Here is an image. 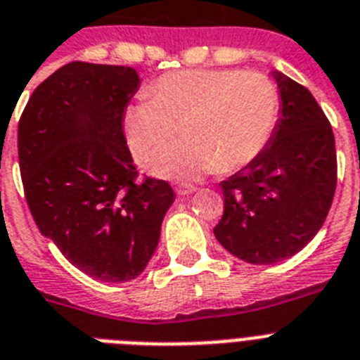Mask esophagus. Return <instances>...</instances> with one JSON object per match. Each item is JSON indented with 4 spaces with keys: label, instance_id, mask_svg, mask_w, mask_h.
<instances>
[{
    "label": "esophagus",
    "instance_id": "34e87169",
    "mask_svg": "<svg viewBox=\"0 0 360 360\" xmlns=\"http://www.w3.org/2000/svg\"><path fill=\"white\" fill-rule=\"evenodd\" d=\"M195 191H197V187L191 186V184H180V186H176V195H180V197L191 195Z\"/></svg>",
    "mask_w": 360,
    "mask_h": 360
}]
</instances>
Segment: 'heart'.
Instances as JSON below:
<instances>
[{
    "instance_id": "obj_1",
    "label": "heart",
    "mask_w": 360,
    "mask_h": 360,
    "mask_svg": "<svg viewBox=\"0 0 360 360\" xmlns=\"http://www.w3.org/2000/svg\"><path fill=\"white\" fill-rule=\"evenodd\" d=\"M150 99L124 108L123 130L134 160L156 176L195 180L210 171L230 173L250 163L269 141L280 112V94L257 71L182 70L148 86Z\"/></svg>"
}]
</instances>
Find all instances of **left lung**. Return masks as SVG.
Wrapping results in <instances>:
<instances>
[{"mask_svg": "<svg viewBox=\"0 0 360 360\" xmlns=\"http://www.w3.org/2000/svg\"><path fill=\"white\" fill-rule=\"evenodd\" d=\"M280 117L269 141L221 182L224 213L213 233L231 255L274 265L298 254L322 228L337 187L335 136L311 91L281 71Z\"/></svg>", "mask_w": 360, "mask_h": 360, "instance_id": "8db88e82", "label": "left lung"}]
</instances>
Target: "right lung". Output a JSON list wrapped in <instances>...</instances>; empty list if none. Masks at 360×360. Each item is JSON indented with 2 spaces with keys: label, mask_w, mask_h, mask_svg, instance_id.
I'll return each mask as SVG.
<instances>
[{
  "label": "right lung",
  "mask_w": 360,
  "mask_h": 360,
  "mask_svg": "<svg viewBox=\"0 0 360 360\" xmlns=\"http://www.w3.org/2000/svg\"><path fill=\"white\" fill-rule=\"evenodd\" d=\"M134 68L71 62L47 77L18 123V158L32 219L71 265L124 283L148 265L174 202L163 180L138 182L123 114Z\"/></svg>",
  "instance_id": "1"
}]
</instances>
